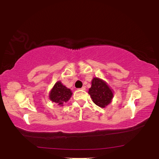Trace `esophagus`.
Here are the masks:
<instances>
[{
    "instance_id": "esophagus-1",
    "label": "esophagus",
    "mask_w": 159,
    "mask_h": 159,
    "mask_svg": "<svg viewBox=\"0 0 159 159\" xmlns=\"http://www.w3.org/2000/svg\"><path fill=\"white\" fill-rule=\"evenodd\" d=\"M79 90H85V87H82L81 88H79Z\"/></svg>"
}]
</instances>
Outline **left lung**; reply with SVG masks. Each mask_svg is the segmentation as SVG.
Segmentation results:
<instances>
[{"instance_id": "8db88e82", "label": "left lung", "mask_w": 159, "mask_h": 159, "mask_svg": "<svg viewBox=\"0 0 159 159\" xmlns=\"http://www.w3.org/2000/svg\"><path fill=\"white\" fill-rule=\"evenodd\" d=\"M94 103L97 105L105 107L111 102L113 98V92L108 85L103 80L94 78L92 80V85L88 91Z\"/></svg>"}]
</instances>
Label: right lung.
<instances>
[{"instance_id": "1", "label": "right lung", "mask_w": 159, "mask_h": 159, "mask_svg": "<svg viewBox=\"0 0 159 159\" xmlns=\"http://www.w3.org/2000/svg\"><path fill=\"white\" fill-rule=\"evenodd\" d=\"M72 93L70 89L64 86L60 81L57 82L54 85L50 93V99L52 102L57 103L58 105H62L71 98Z\"/></svg>"}]
</instances>
